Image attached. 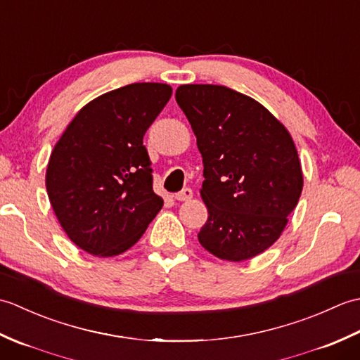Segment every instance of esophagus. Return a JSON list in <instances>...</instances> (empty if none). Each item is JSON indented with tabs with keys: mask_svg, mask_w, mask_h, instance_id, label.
<instances>
[{
	"mask_svg": "<svg viewBox=\"0 0 360 360\" xmlns=\"http://www.w3.org/2000/svg\"><path fill=\"white\" fill-rule=\"evenodd\" d=\"M193 198V190L192 188H182L181 192H178L174 195V200H178V201H188V200H192Z\"/></svg>",
	"mask_w": 360,
	"mask_h": 360,
	"instance_id": "obj_1",
	"label": "esophagus"
}]
</instances>
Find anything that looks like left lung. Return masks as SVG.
Wrapping results in <instances>:
<instances>
[{"mask_svg": "<svg viewBox=\"0 0 360 360\" xmlns=\"http://www.w3.org/2000/svg\"><path fill=\"white\" fill-rule=\"evenodd\" d=\"M184 111L202 156L201 196L207 223L201 246L244 262L278 240L303 188L297 148L288 129L262 103L219 85H182Z\"/></svg>", "mask_w": 360, "mask_h": 360, "instance_id": "obj_1", "label": "left lung"}]
</instances>
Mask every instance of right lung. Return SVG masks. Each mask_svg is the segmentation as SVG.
<instances>
[{
    "label": "right lung",
    "instance_id": "1",
    "mask_svg": "<svg viewBox=\"0 0 360 360\" xmlns=\"http://www.w3.org/2000/svg\"><path fill=\"white\" fill-rule=\"evenodd\" d=\"M172 97L165 83H131L83 106L53 147L46 188L60 226L88 254L114 257L162 209L143 136Z\"/></svg>",
    "mask_w": 360,
    "mask_h": 360
}]
</instances>
